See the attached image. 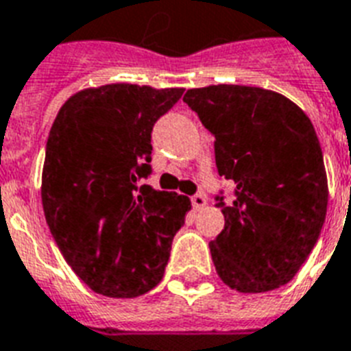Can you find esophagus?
Masks as SVG:
<instances>
[{
  "label": "esophagus",
  "instance_id": "obj_1",
  "mask_svg": "<svg viewBox=\"0 0 351 351\" xmlns=\"http://www.w3.org/2000/svg\"><path fill=\"white\" fill-rule=\"evenodd\" d=\"M191 204H193L195 210H202L208 204V199H206L204 195H195V197H191Z\"/></svg>",
  "mask_w": 351,
  "mask_h": 351
}]
</instances>
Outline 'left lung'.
<instances>
[{"label": "left lung", "instance_id": "1", "mask_svg": "<svg viewBox=\"0 0 351 351\" xmlns=\"http://www.w3.org/2000/svg\"><path fill=\"white\" fill-rule=\"evenodd\" d=\"M215 136L219 175L235 184L219 199L224 230L210 243L219 278L239 293L291 282L324 226L328 176L315 127L272 90L241 84L191 88L184 95Z\"/></svg>", "mask_w": 351, "mask_h": 351}]
</instances>
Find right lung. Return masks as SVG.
I'll use <instances>...</instances> for the list:
<instances>
[{"label":"right lung","instance_id":"1","mask_svg":"<svg viewBox=\"0 0 351 351\" xmlns=\"http://www.w3.org/2000/svg\"><path fill=\"white\" fill-rule=\"evenodd\" d=\"M184 88L114 82L73 93L49 130L42 206L58 250L93 293L136 298L164 278L191 200L140 186L154 123Z\"/></svg>","mask_w":351,"mask_h":351}]
</instances>
